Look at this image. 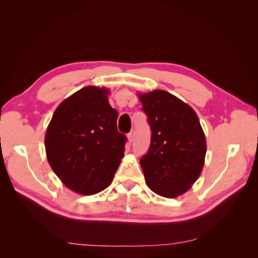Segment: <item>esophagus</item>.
<instances>
[{"mask_svg": "<svg viewBox=\"0 0 258 258\" xmlns=\"http://www.w3.org/2000/svg\"><path fill=\"white\" fill-rule=\"evenodd\" d=\"M134 135H135V132H134V131L132 130V131H131V132L128 133V135H127V138H128V141H130V142H132V141H133V139H134Z\"/></svg>", "mask_w": 258, "mask_h": 258, "instance_id": "34e87169", "label": "esophagus"}]
</instances>
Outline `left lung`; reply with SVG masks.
<instances>
[{"label": "left lung", "instance_id": "8db88e82", "mask_svg": "<svg viewBox=\"0 0 258 258\" xmlns=\"http://www.w3.org/2000/svg\"><path fill=\"white\" fill-rule=\"evenodd\" d=\"M151 126L150 149L141 158L145 182L154 193L173 199L188 190L204 166L206 140L187 104L166 91L140 94Z\"/></svg>", "mask_w": 258, "mask_h": 258}]
</instances>
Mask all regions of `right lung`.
<instances>
[{"label":"right lung","instance_id":"obj_1","mask_svg":"<svg viewBox=\"0 0 258 258\" xmlns=\"http://www.w3.org/2000/svg\"><path fill=\"white\" fill-rule=\"evenodd\" d=\"M107 95L104 87H83L59 104L46 130L47 161L75 193L105 189L124 156L127 139L118 132V114Z\"/></svg>","mask_w":258,"mask_h":258}]
</instances>
